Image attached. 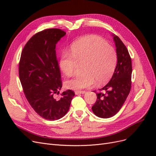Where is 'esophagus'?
<instances>
[{
  "mask_svg": "<svg viewBox=\"0 0 156 156\" xmlns=\"http://www.w3.org/2000/svg\"><path fill=\"white\" fill-rule=\"evenodd\" d=\"M85 92H86L85 91H81V90L79 91V90H77V91H75V94H76V95H78V94H84V93H85Z\"/></svg>",
  "mask_w": 156,
  "mask_h": 156,
  "instance_id": "esophagus-1",
  "label": "esophagus"
}]
</instances>
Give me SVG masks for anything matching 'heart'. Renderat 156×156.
<instances>
[{
	"instance_id": "heart-1",
	"label": "heart",
	"mask_w": 156,
	"mask_h": 156,
	"mask_svg": "<svg viewBox=\"0 0 156 156\" xmlns=\"http://www.w3.org/2000/svg\"><path fill=\"white\" fill-rule=\"evenodd\" d=\"M117 62L115 49L101 37L88 35L79 37L70 47V53L64 52L60 56L59 67L62 73L70 76L78 65L82 73L66 81L67 88L81 90L105 84L115 72Z\"/></svg>"
}]
</instances>
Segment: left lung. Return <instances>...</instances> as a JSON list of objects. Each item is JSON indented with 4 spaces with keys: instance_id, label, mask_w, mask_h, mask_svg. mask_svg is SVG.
Masks as SVG:
<instances>
[{
    "instance_id": "8db88e82",
    "label": "left lung",
    "mask_w": 156,
    "mask_h": 156,
    "mask_svg": "<svg viewBox=\"0 0 156 156\" xmlns=\"http://www.w3.org/2000/svg\"><path fill=\"white\" fill-rule=\"evenodd\" d=\"M113 36L117 55V65L110 81L99 90L97 100L92 107L97 116L108 119L120 111L128 96L131 87L132 64L129 52L119 37ZM96 92V91H94Z\"/></svg>"
}]
</instances>
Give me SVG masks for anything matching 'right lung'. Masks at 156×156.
Here are the masks:
<instances>
[{"mask_svg": "<svg viewBox=\"0 0 156 156\" xmlns=\"http://www.w3.org/2000/svg\"><path fill=\"white\" fill-rule=\"evenodd\" d=\"M59 29L36 33L23 48L19 75L27 101L37 114L48 120H56L68 112L75 92L67 90L60 99L54 98L62 87L56 55V45L66 35Z\"/></svg>", "mask_w": 156, "mask_h": 156, "instance_id": "1", "label": "right lung"}]
</instances>
